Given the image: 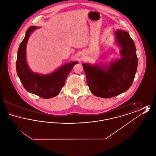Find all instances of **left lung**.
Here are the masks:
<instances>
[{
	"label": "left lung",
	"mask_w": 156,
	"mask_h": 156,
	"mask_svg": "<svg viewBox=\"0 0 156 156\" xmlns=\"http://www.w3.org/2000/svg\"><path fill=\"white\" fill-rule=\"evenodd\" d=\"M119 47L120 58L112 61L109 66L83 63L87 82L93 95L109 98L120 95L131 87L137 71L136 48L129 34L125 31L115 32Z\"/></svg>",
	"instance_id": "left-lung-1"
}]
</instances>
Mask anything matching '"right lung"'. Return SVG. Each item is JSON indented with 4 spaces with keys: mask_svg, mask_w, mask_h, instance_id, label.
<instances>
[{
    "mask_svg": "<svg viewBox=\"0 0 156 156\" xmlns=\"http://www.w3.org/2000/svg\"><path fill=\"white\" fill-rule=\"evenodd\" d=\"M38 29L30 26L25 37L19 45L16 61V71L24 88L31 94L44 99L57 96L64 86L67 76L74 65L78 63L74 61L66 64L52 73L40 75L33 73L26 61V45L30 34Z\"/></svg>",
    "mask_w": 156,
    "mask_h": 156,
    "instance_id": "right-lung-1",
    "label": "right lung"
}]
</instances>
